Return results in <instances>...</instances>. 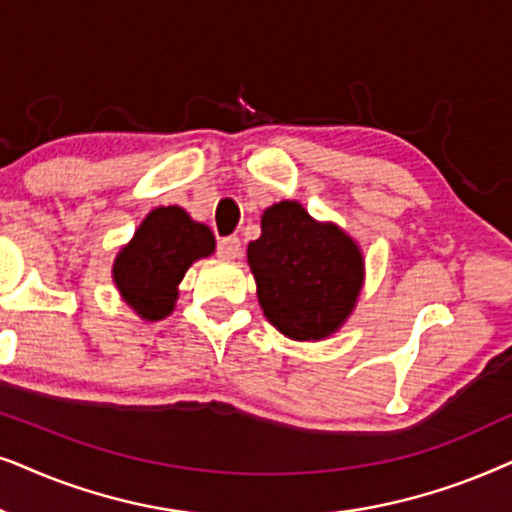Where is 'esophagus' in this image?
Returning <instances> with one entry per match:
<instances>
[{"label": "esophagus", "mask_w": 512, "mask_h": 512, "mask_svg": "<svg viewBox=\"0 0 512 512\" xmlns=\"http://www.w3.org/2000/svg\"><path fill=\"white\" fill-rule=\"evenodd\" d=\"M217 255H220L222 260H236V257L241 255V238L236 236L222 238V241L217 243Z\"/></svg>", "instance_id": "34e87169"}]
</instances>
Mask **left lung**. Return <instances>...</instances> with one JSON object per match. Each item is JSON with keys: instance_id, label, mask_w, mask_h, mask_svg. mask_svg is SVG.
I'll return each instance as SVG.
<instances>
[{"instance_id": "1", "label": "left lung", "mask_w": 512, "mask_h": 512, "mask_svg": "<svg viewBox=\"0 0 512 512\" xmlns=\"http://www.w3.org/2000/svg\"><path fill=\"white\" fill-rule=\"evenodd\" d=\"M248 264L264 316L297 342L330 337L356 309L365 260L358 243L332 222H316L302 203L264 210L262 236Z\"/></svg>"}]
</instances>
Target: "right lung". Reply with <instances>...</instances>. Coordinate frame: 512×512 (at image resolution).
Listing matches in <instances>:
<instances>
[{"mask_svg":"<svg viewBox=\"0 0 512 512\" xmlns=\"http://www.w3.org/2000/svg\"><path fill=\"white\" fill-rule=\"evenodd\" d=\"M215 252V236L180 206H159L119 250L112 278L142 320H163L177 302V285L196 260Z\"/></svg>","mask_w":512,"mask_h":512,"instance_id":"obj_1","label":"right lung"}]
</instances>
